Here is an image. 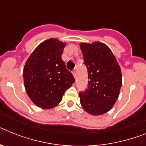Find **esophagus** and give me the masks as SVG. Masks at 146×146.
Returning <instances> with one entry per match:
<instances>
[{"label":"esophagus","instance_id":"1","mask_svg":"<svg viewBox=\"0 0 146 146\" xmlns=\"http://www.w3.org/2000/svg\"><path fill=\"white\" fill-rule=\"evenodd\" d=\"M72 73H73V76H74V78H76V70H73L72 71Z\"/></svg>","mask_w":146,"mask_h":146}]
</instances>
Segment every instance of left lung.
I'll return each instance as SVG.
<instances>
[{
	"label": "left lung",
	"instance_id": "8db88e82",
	"mask_svg": "<svg viewBox=\"0 0 146 146\" xmlns=\"http://www.w3.org/2000/svg\"><path fill=\"white\" fill-rule=\"evenodd\" d=\"M88 69V89L79 93L80 103L91 115H102L112 108L122 87V73L111 49L102 42L81 43Z\"/></svg>",
	"mask_w": 146,
	"mask_h": 146
}]
</instances>
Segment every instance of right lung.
Segmentation results:
<instances>
[{
  "mask_svg": "<svg viewBox=\"0 0 146 146\" xmlns=\"http://www.w3.org/2000/svg\"><path fill=\"white\" fill-rule=\"evenodd\" d=\"M65 45L58 39H47L34 50L24 65L26 91L38 107H56L62 101L64 92L75 82L62 59Z\"/></svg>",
  "mask_w": 146,
  "mask_h": 146,
  "instance_id": "1",
  "label": "right lung"
}]
</instances>
